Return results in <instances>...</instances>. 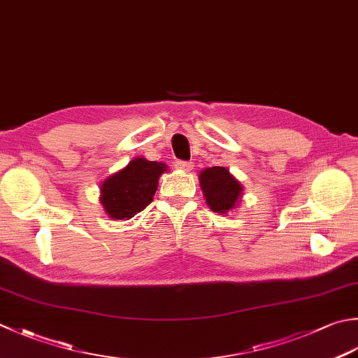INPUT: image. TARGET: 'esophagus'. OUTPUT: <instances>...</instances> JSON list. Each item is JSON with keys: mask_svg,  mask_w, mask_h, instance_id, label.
<instances>
[{"mask_svg": "<svg viewBox=\"0 0 358 358\" xmlns=\"http://www.w3.org/2000/svg\"><path fill=\"white\" fill-rule=\"evenodd\" d=\"M175 167H177V169L189 172L194 169V163H191V161H177V163H175Z\"/></svg>", "mask_w": 358, "mask_h": 358, "instance_id": "esophagus-1", "label": "esophagus"}]
</instances>
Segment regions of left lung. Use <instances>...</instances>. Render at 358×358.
Masks as SVG:
<instances>
[{
	"mask_svg": "<svg viewBox=\"0 0 358 358\" xmlns=\"http://www.w3.org/2000/svg\"><path fill=\"white\" fill-rule=\"evenodd\" d=\"M200 185L214 213L225 214L239 203L242 186L225 167H208L200 173Z\"/></svg>",
	"mask_w": 358,
	"mask_h": 358,
	"instance_id": "1",
	"label": "left lung"
}]
</instances>
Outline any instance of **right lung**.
I'll list each match as a JSON object with an SVG mask.
<instances>
[{
    "mask_svg": "<svg viewBox=\"0 0 358 358\" xmlns=\"http://www.w3.org/2000/svg\"><path fill=\"white\" fill-rule=\"evenodd\" d=\"M167 167L158 161L131 159L125 169L111 175L102 183L101 203L116 220H129L149 206L155 195L159 175Z\"/></svg>",
    "mask_w": 358,
    "mask_h": 358,
    "instance_id": "add662e5",
    "label": "right lung"
}]
</instances>
